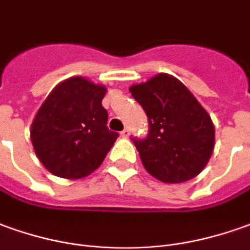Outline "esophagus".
Returning <instances> with one entry per match:
<instances>
[{"instance_id":"1","label":"esophagus","mask_w":250,"mask_h":250,"mask_svg":"<svg viewBox=\"0 0 250 250\" xmlns=\"http://www.w3.org/2000/svg\"><path fill=\"white\" fill-rule=\"evenodd\" d=\"M129 135H130V130H129L128 128H125L124 130L121 132V136L122 137H129Z\"/></svg>"}]
</instances>
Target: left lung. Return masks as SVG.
Wrapping results in <instances>:
<instances>
[{
	"label": "left lung",
	"instance_id": "8db88e82",
	"mask_svg": "<svg viewBox=\"0 0 250 250\" xmlns=\"http://www.w3.org/2000/svg\"><path fill=\"white\" fill-rule=\"evenodd\" d=\"M129 91L148 117L147 137H132L148 173L167 184L185 182L201 173L214 151L215 128L193 94L167 73Z\"/></svg>",
	"mask_w": 250,
	"mask_h": 250
}]
</instances>
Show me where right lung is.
I'll return each instance as SVG.
<instances>
[{
  "label": "right lung",
  "mask_w": 250,
  "mask_h": 250,
  "mask_svg": "<svg viewBox=\"0 0 250 250\" xmlns=\"http://www.w3.org/2000/svg\"><path fill=\"white\" fill-rule=\"evenodd\" d=\"M106 87L75 76L56 85L31 125L38 159L51 174L77 180L91 174L118 137L102 106Z\"/></svg>",
  "instance_id": "obj_1"
}]
</instances>
